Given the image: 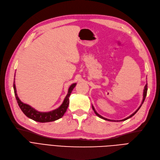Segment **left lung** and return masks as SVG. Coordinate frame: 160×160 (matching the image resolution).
Listing matches in <instances>:
<instances>
[{
	"label": "left lung",
	"instance_id": "8db88e82",
	"mask_svg": "<svg viewBox=\"0 0 160 160\" xmlns=\"http://www.w3.org/2000/svg\"><path fill=\"white\" fill-rule=\"evenodd\" d=\"M147 90H148V84H146V86H144V92H143V99H142V103H141V105H140V107L138 108V109L134 113H133L132 115H130L129 117H127V118H125V119H122V120H121V121H125V120H127V119H129V118H131V117H132L136 113H137V112L139 110V109L140 108V107L142 106V103H144V100H145V98H146V94H147ZM92 109H93V111H94V113H96V115H97V116H98L99 117H100V118H102V119H104V120H106V121H114V120H111V119H106V118H104L103 117H102V116H101L99 114H98V113H97V111L95 110V108H93V106L92 105Z\"/></svg>",
	"mask_w": 160,
	"mask_h": 160
}]
</instances>
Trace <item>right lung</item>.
Listing matches in <instances>:
<instances>
[{
    "label": "right lung",
    "instance_id": "add662e5",
    "mask_svg": "<svg viewBox=\"0 0 160 160\" xmlns=\"http://www.w3.org/2000/svg\"><path fill=\"white\" fill-rule=\"evenodd\" d=\"M15 79V78H14ZM76 84L74 83L71 85L68 90V93L67 96L65 97L62 103L61 106L57 109L52 110L49 112H40L37 110H35L34 108L31 107L30 105L26 104L20 101L18 96L17 95L16 89V85H15V81L14 80V94L16 96V99L17 100L18 104L20 108L22 111V112L24 113L29 119H31L35 121L39 122H52L55 121L58 119L61 118L65 112L67 111V109L69 105V97L70 96V93H72L74 88L76 86Z\"/></svg>",
    "mask_w": 160,
    "mask_h": 160
}]
</instances>
